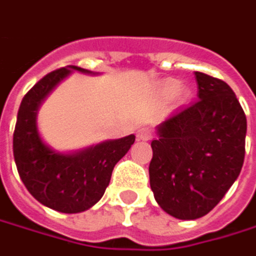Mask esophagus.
Returning a JSON list of instances; mask_svg holds the SVG:
<instances>
[{
  "instance_id": "1",
  "label": "esophagus",
  "mask_w": 256,
  "mask_h": 256,
  "mask_svg": "<svg viewBox=\"0 0 256 256\" xmlns=\"http://www.w3.org/2000/svg\"><path fill=\"white\" fill-rule=\"evenodd\" d=\"M152 130L149 128H140L138 130V138L140 139V140H149V139H152Z\"/></svg>"
}]
</instances>
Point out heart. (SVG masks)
Here are the masks:
<instances>
[{
	"label": "heart",
	"instance_id": "b5f03b06",
	"mask_svg": "<svg viewBox=\"0 0 256 256\" xmlns=\"http://www.w3.org/2000/svg\"><path fill=\"white\" fill-rule=\"evenodd\" d=\"M176 90H178V85L175 82H168L165 86H164V90H162V92H164V96L166 98L172 97L174 94L176 92Z\"/></svg>",
	"mask_w": 256,
	"mask_h": 256
}]
</instances>
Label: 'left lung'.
Masks as SVG:
<instances>
[{
    "mask_svg": "<svg viewBox=\"0 0 256 256\" xmlns=\"http://www.w3.org/2000/svg\"><path fill=\"white\" fill-rule=\"evenodd\" d=\"M197 97L158 126L149 180L155 200L175 218L213 210L239 176L245 159L246 116L232 88L196 72Z\"/></svg>",
    "mask_w": 256,
    "mask_h": 256,
    "instance_id": "left-lung-1",
    "label": "left lung"
}]
</instances>
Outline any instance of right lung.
Listing matches in <instances>:
<instances>
[{"label":"right lung","mask_w":256,"mask_h":256,"mask_svg":"<svg viewBox=\"0 0 256 256\" xmlns=\"http://www.w3.org/2000/svg\"><path fill=\"white\" fill-rule=\"evenodd\" d=\"M72 70L92 74L70 65L43 76L24 96L12 136L14 160L26 188L38 203L60 213H81L97 203L110 182L114 165L134 143V134H128L60 154L42 140L36 120L38 107Z\"/></svg>","instance_id":"add662e5"}]
</instances>
